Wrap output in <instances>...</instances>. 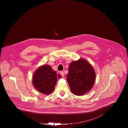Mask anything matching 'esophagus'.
<instances>
[{
    "mask_svg": "<svg viewBox=\"0 0 128 128\" xmlns=\"http://www.w3.org/2000/svg\"><path fill=\"white\" fill-rule=\"evenodd\" d=\"M60 75L62 76V77H64V72H62V71L60 72Z\"/></svg>",
    "mask_w": 128,
    "mask_h": 128,
    "instance_id": "1",
    "label": "esophagus"
}]
</instances>
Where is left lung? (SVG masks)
Here are the masks:
<instances>
[{
  "instance_id": "8db88e82",
  "label": "left lung",
  "mask_w": 128,
  "mask_h": 128,
  "mask_svg": "<svg viewBox=\"0 0 128 128\" xmlns=\"http://www.w3.org/2000/svg\"><path fill=\"white\" fill-rule=\"evenodd\" d=\"M66 77L72 92L76 96H82L92 88L96 74L91 64L80 58L70 64Z\"/></svg>"
}]
</instances>
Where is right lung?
Returning <instances> with one entry per match:
<instances>
[{
	"label": "right lung",
	"instance_id": "add662e5",
	"mask_svg": "<svg viewBox=\"0 0 128 128\" xmlns=\"http://www.w3.org/2000/svg\"><path fill=\"white\" fill-rule=\"evenodd\" d=\"M58 75V77H60ZM57 81L56 72L48 65H43L39 67L33 75L32 84L38 91L49 94L55 89Z\"/></svg>",
	"mask_w": 128,
	"mask_h": 128
}]
</instances>
